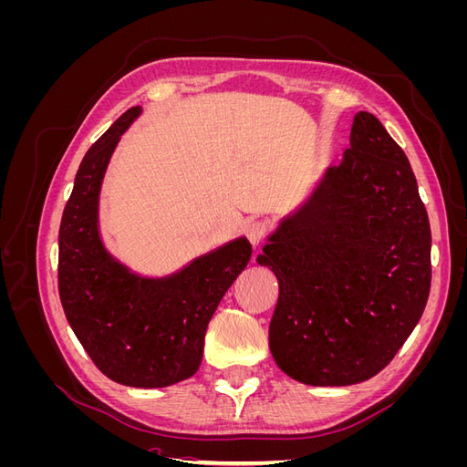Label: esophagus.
<instances>
[{
    "label": "esophagus",
    "mask_w": 467,
    "mask_h": 467,
    "mask_svg": "<svg viewBox=\"0 0 467 467\" xmlns=\"http://www.w3.org/2000/svg\"><path fill=\"white\" fill-rule=\"evenodd\" d=\"M268 234V225L265 222H253L245 228V235L253 247H257Z\"/></svg>",
    "instance_id": "obj_1"
}]
</instances>
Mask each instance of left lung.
Returning a JSON list of instances; mask_svg holds the SVG:
<instances>
[{"mask_svg": "<svg viewBox=\"0 0 467 467\" xmlns=\"http://www.w3.org/2000/svg\"><path fill=\"white\" fill-rule=\"evenodd\" d=\"M257 257L278 278L268 347L307 386H352L391 362L431 290V225L407 155L360 110L350 148Z\"/></svg>", "mask_w": 467, "mask_h": 467, "instance_id": "left-lung-1", "label": "left lung"}]
</instances>
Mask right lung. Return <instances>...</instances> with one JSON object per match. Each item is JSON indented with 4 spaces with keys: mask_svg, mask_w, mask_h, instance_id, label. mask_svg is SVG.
I'll return each instance as SVG.
<instances>
[{
    "mask_svg": "<svg viewBox=\"0 0 467 467\" xmlns=\"http://www.w3.org/2000/svg\"><path fill=\"white\" fill-rule=\"evenodd\" d=\"M142 115L132 107L83 158L58 235V290L66 319L107 378L130 388H167L202 362L204 335L220 300L251 259L245 237L151 278L107 251L99 194L120 136Z\"/></svg>",
    "mask_w": 467,
    "mask_h": 467,
    "instance_id": "obj_1",
    "label": "right lung"
}]
</instances>
